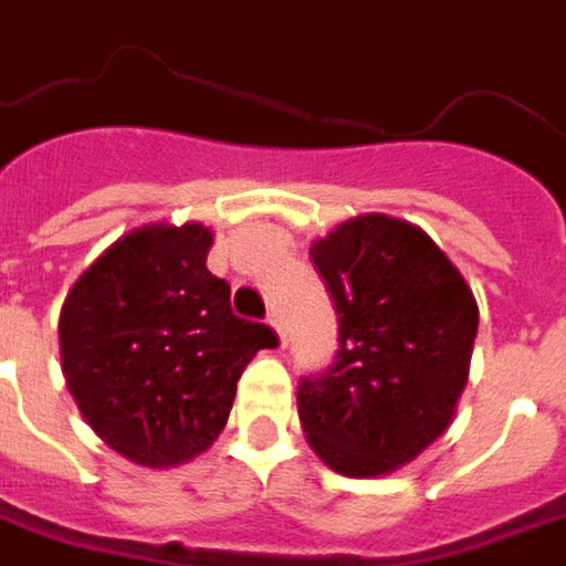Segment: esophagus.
Returning a JSON list of instances; mask_svg holds the SVG:
<instances>
[{
    "mask_svg": "<svg viewBox=\"0 0 566 566\" xmlns=\"http://www.w3.org/2000/svg\"><path fill=\"white\" fill-rule=\"evenodd\" d=\"M269 326H272V329L279 332V345H287V332H284V323H282V316H279V313H272V316H269Z\"/></svg>",
    "mask_w": 566,
    "mask_h": 566,
    "instance_id": "1",
    "label": "esophagus"
}]
</instances>
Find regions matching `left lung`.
Instances as JSON below:
<instances>
[{"instance_id": "8db88e82", "label": "left lung", "mask_w": 566, "mask_h": 566, "mask_svg": "<svg viewBox=\"0 0 566 566\" xmlns=\"http://www.w3.org/2000/svg\"><path fill=\"white\" fill-rule=\"evenodd\" d=\"M310 259L335 301L338 352L297 386L301 424L335 472L389 475L450 428L479 304L443 250L389 214L342 221Z\"/></svg>"}]
</instances>
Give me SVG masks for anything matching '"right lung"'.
<instances>
[{
  "instance_id": "obj_1",
  "label": "right lung",
  "mask_w": 566,
  "mask_h": 566,
  "mask_svg": "<svg viewBox=\"0 0 566 566\" xmlns=\"http://www.w3.org/2000/svg\"><path fill=\"white\" fill-rule=\"evenodd\" d=\"M211 231L145 224L72 284L60 313L62 374L94 433L148 469L206 453L228 424L237 380L279 335L231 310L206 265Z\"/></svg>"
}]
</instances>
